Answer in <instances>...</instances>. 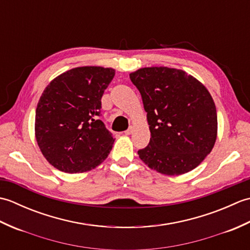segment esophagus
<instances>
[{
	"instance_id": "1",
	"label": "esophagus",
	"mask_w": 250,
	"mask_h": 250,
	"mask_svg": "<svg viewBox=\"0 0 250 250\" xmlns=\"http://www.w3.org/2000/svg\"><path fill=\"white\" fill-rule=\"evenodd\" d=\"M132 131H133V128H132V126H131V128H129L128 130L125 131V135H130L132 133Z\"/></svg>"
}]
</instances>
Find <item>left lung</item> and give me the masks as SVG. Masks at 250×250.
<instances>
[{
  "instance_id": "1",
  "label": "left lung",
  "mask_w": 250,
  "mask_h": 250,
  "mask_svg": "<svg viewBox=\"0 0 250 250\" xmlns=\"http://www.w3.org/2000/svg\"><path fill=\"white\" fill-rule=\"evenodd\" d=\"M142 95L151 133L137 151L151 169L175 176L192 171L213 149L217 111L203 83L183 70L143 67L130 74Z\"/></svg>"
}]
</instances>
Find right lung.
<instances>
[{"instance_id": "right-lung-1", "label": "right lung", "mask_w": 250, "mask_h": 250, "mask_svg": "<svg viewBox=\"0 0 250 250\" xmlns=\"http://www.w3.org/2000/svg\"><path fill=\"white\" fill-rule=\"evenodd\" d=\"M115 70L81 66L60 74L42 93L35 113L37 145L52 167L83 173L100 166L115 142L99 119Z\"/></svg>"}]
</instances>
